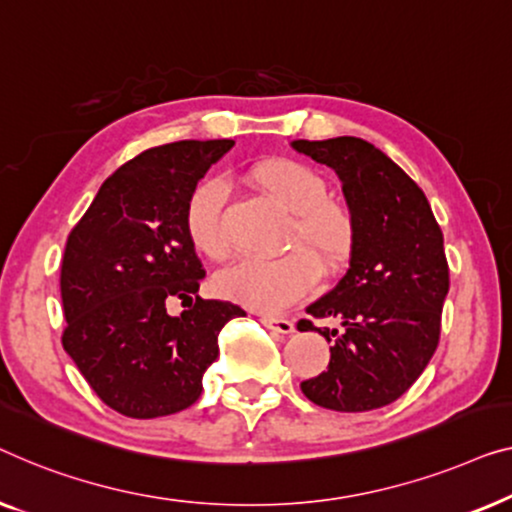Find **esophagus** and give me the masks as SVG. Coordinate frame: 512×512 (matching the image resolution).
<instances>
[{"label": "esophagus", "mask_w": 512, "mask_h": 512, "mask_svg": "<svg viewBox=\"0 0 512 512\" xmlns=\"http://www.w3.org/2000/svg\"><path fill=\"white\" fill-rule=\"evenodd\" d=\"M259 322H262L264 327L278 331V334H292V331H294V320H290V318H276V315H259Z\"/></svg>", "instance_id": "esophagus-1"}]
</instances>
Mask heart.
<instances>
[{"mask_svg":"<svg viewBox=\"0 0 512 512\" xmlns=\"http://www.w3.org/2000/svg\"><path fill=\"white\" fill-rule=\"evenodd\" d=\"M259 190L292 213L287 241L294 250L278 257H243L215 276V292L259 313H278L306 297L318 285L320 266L338 273L357 248V220L341 201L327 197L329 185L320 171L292 157H271L250 169ZM227 185L206 176L192 185L183 204V229L190 246L208 259L229 253L222 222Z\"/></svg>","mask_w":512,"mask_h":512,"instance_id":"b5f03b06","label":"heart"}]
</instances>
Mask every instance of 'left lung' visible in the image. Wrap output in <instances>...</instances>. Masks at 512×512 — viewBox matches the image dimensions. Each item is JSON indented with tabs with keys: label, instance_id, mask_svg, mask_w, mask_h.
<instances>
[{
	"label": "left lung",
	"instance_id": "left-lung-1",
	"mask_svg": "<svg viewBox=\"0 0 512 512\" xmlns=\"http://www.w3.org/2000/svg\"><path fill=\"white\" fill-rule=\"evenodd\" d=\"M292 146L336 171L357 220L348 273L306 308L343 329L297 325L331 341L327 371L304 380L301 392L341 413L383 408L420 378L441 338L450 287L443 232L413 178L369 141L336 136Z\"/></svg>",
	"mask_w": 512,
	"mask_h": 512
}]
</instances>
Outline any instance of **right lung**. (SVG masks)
I'll use <instances>...</instances> for the list:
<instances>
[{
    "label": "right lung",
    "instance_id": "right-lung-1",
    "mask_svg": "<svg viewBox=\"0 0 512 512\" xmlns=\"http://www.w3.org/2000/svg\"><path fill=\"white\" fill-rule=\"evenodd\" d=\"M232 139L143 150L106 178L64 246L62 345L106 406L136 420L190 408L220 329L246 311L201 299L206 276L183 229L192 185ZM181 298L186 311L166 313Z\"/></svg>",
    "mask_w": 512,
    "mask_h": 512
}]
</instances>
